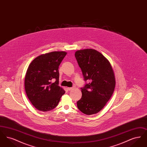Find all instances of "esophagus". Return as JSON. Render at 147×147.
I'll return each mask as SVG.
<instances>
[{
    "label": "esophagus",
    "instance_id": "obj_1",
    "mask_svg": "<svg viewBox=\"0 0 147 147\" xmlns=\"http://www.w3.org/2000/svg\"><path fill=\"white\" fill-rule=\"evenodd\" d=\"M73 88H74V87H71V88H68L67 89H68V90L69 91H70L71 90H72Z\"/></svg>",
    "mask_w": 147,
    "mask_h": 147
}]
</instances>
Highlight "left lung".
Wrapping results in <instances>:
<instances>
[{
    "instance_id": "1",
    "label": "left lung",
    "mask_w": 147,
    "mask_h": 147,
    "mask_svg": "<svg viewBox=\"0 0 147 147\" xmlns=\"http://www.w3.org/2000/svg\"><path fill=\"white\" fill-rule=\"evenodd\" d=\"M75 57L86 83L81 88L82 96L77 101L78 109L87 115L101 111L113 94L115 78L109 61L93 49L77 51Z\"/></svg>"
}]
</instances>
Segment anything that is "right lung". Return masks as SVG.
I'll use <instances>...</instances> for the list:
<instances>
[{"label": "right lung", "mask_w": 147, "mask_h": 147, "mask_svg": "<svg viewBox=\"0 0 147 147\" xmlns=\"http://www.w3.org/2000/svg\"><path fill=\"white\" fill-rule=\"evenodd\" d=\"M65 52H52L38 56L28 66L25 88L31 104L38 110L47 112L55 109L65 91L59 85V65ZM55 80L54 83L51 81Z\"/></svg>", "instance_id": "obj_1"}]
</instances>
